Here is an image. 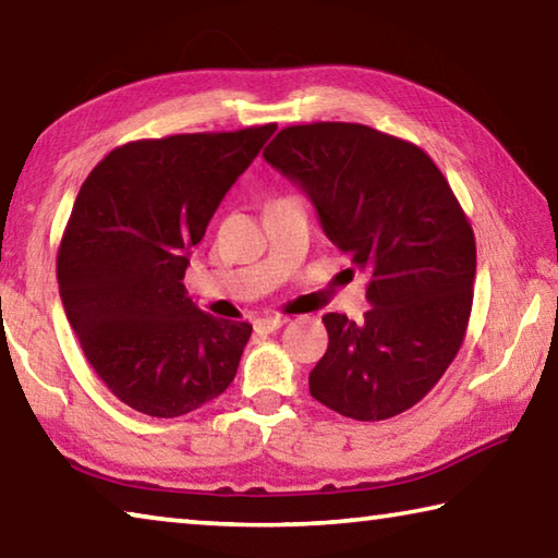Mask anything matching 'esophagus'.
I'll return each instance as SVG.
<instances>
[{
    "label": "esophagus",
    "instance_id": "1",
    "mask_svg": "<svg viewBox=\"0 0 558 558\" xmlns=\"http://www.w3.org/2000/svg\"><path fill=\"white\" fill-rule=\"evenodd\" d=\"M288 319L280 317V315H270V317H258L256 323H253V327L258 329V332H276V329H280L282 325H286Z\"/></svg>",
    "mask_w": 558,
    "mask_h": 558
}]
</instances>
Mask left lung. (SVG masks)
I'll return each instance as SVG.
<instances>
[{"instance_id":"8db88e82","label":"left lung","mask_w":558,"mask_h":558,"mask_svg":"<svg viewBox=\"0 0 558 558\" xmlns=\"http://www.w3.org/2000/svg\"><path fill=\"white\" fill-rule=\"evenodd\" d=\"M263 157L369 278L364 323L323 317L310 393L354 421L409 411L460 352L472 310L475 233L448 179L418 145L359 122L282 128Z\"/></svg>"}]
</instances>
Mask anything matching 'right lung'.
<instances>
[{
  "label": "right lung",
  "instance_id": "1",
  "mask_svg": "<svg viewBox=\"0 0 558 558\" xmlns=\"http://www.w3.org/2000/svg\"><path fill=\"white\" fill-rule=\"evenodd\" d=\"M276 122L120 145L83 182L56 276L93 372L122 403L177 418L221 396L253 327L186 298L189 251Z\"/></svg>",
  "mask_w": 558,
  "mask_h": 558
}]
</instances>
